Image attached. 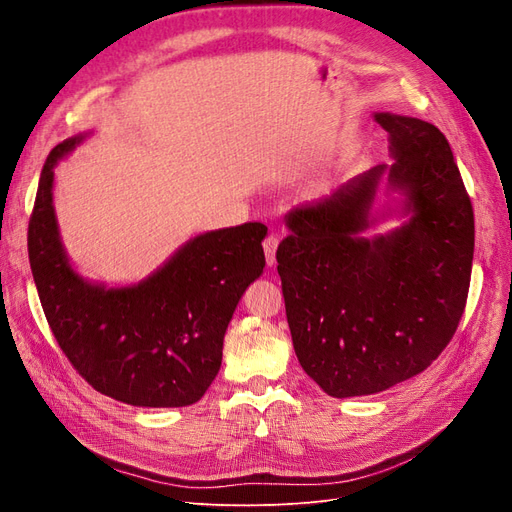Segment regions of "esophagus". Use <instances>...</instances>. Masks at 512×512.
I'll return each instance as SVG.
<instances>
[{"label": "esophagus", "instance_id": "esophagus-1", "mask_svg": "<svg viewBox=\"0 0 512 512\" xmlns=\"http://www.w3.org/2000/svg\"><path fill=\"white\" fill-rule=\"evenodd\" d=\"M277 237L275 235H269L267 239H265V243H262V247H265V256H267V265L269 267H273L275 265V252H277Z\"/></svg>", "mask_w": 512, "mask_h": 512}]
</instances>
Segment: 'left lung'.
<instances>
[{
  "label": "left lung",
  "instance_id": "obj_1",
  "mask_svg": "<svg viewBox=\"0 0 512 512\" xmlns=\"http://www.w3.org/2000/svg\"><path fill=\"white\" fill-rule=\"evenodd\" d=\"M374 121L393 162L292 209L277 247L294 352L337 399L386 391L438 359L466 307L474 258L472 203L444 134L406 115ZM393 219L397 227L366 235Z\"/></svg>",
  "mask_w": 512,
  "mask_h": 512
}]
</instances>
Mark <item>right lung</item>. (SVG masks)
<instances>
[{
  "instance_id": "obj_1",
  "label": "right lung",
  "mask_w": 512,
  "mask_h": 512,
  "mask_svg": "<svg viewBox=\"0 0 512 512\" xmlns=\"http://www.w3.org/2000/svg\"><path fill=\"white\" fill-rule=\"evenodd\" d=\"M89 136L59 143L40 175L27 247L44 316L102 395L138 408L192 406L218 376L228 322L265 269L267 226L200 232L141 282L89 280L70 260L55 213V168Z\"/></svg>"
}]
</instances>
